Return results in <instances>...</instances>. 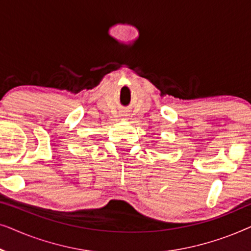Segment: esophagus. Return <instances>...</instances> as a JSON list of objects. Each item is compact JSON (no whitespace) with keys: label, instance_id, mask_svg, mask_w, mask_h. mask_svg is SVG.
<instances>
[{"label":"esophagus","instance_id":"34e87169","mask_svg":"<svg viewBox=\"0 0 251 251\" xmlns=\"http://www.w3.org/2000/svg\"><path fill=\"white\" fill-rule=\"evenodd\" d=\"M122 116H126V114H125V115H122Z\"/></svg>","mask_w":251,"mask_h":251}]
</instances>
